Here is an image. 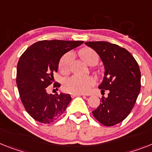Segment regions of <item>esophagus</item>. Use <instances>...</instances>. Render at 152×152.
I'll return each instance as SVG.
<instances>
[{
	"mask_svg": "<svg viewBox=\"0 0 152 152\" xmlns=\"http://www.w3.org/2000/svg\"><path fill=\"white\" fill-rule=\"evenodd\" d=\"M85 96L84 94H72V96L74 97V96Z\"/></svg>",
	"mask_w": 152,
	"mask_h": 152,
	"instance_id": "esophagus-1",
	"label": "esophagus"
}]
</instances>
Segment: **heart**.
<instances>
[{
  "instance_id": "b5f03b06",
  "label": "heart",
  "mask_w": 152,
  "mask_h": 152,
  "mask_svg": "<svg viewBox=\"0 0 152 152\" xmlns=\"http://www.w3.org/2000/svg\"><path fill=\"white\" fill-rule=\"evenodd\" d=\"M80 56L86 64L92 66L93 63H97L99 60V56L96 51L90 48H84L80 51ZM72 56L69 53L62 56L58 62V69L60 72L64 75L69 72L70 62ZM94 84V80L92 76H72V77L66 80L64 87L66 91L71 94H83L90 91L93 85Z\"/></svg>"
}]
</instances>
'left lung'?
I'll return each mask as SVG.
<instances>
[{"label": "left lung", "mask_w": 152, "mask_h": 152, "mask_svg": "<svg viewBox=\"0 0 152 152\" xmlns=\"http://www.w3.org/2000/svg\"><path fill=\"white\" fill-rule=\"evenodd\" d=\"M104 66V76L99 86L108 90L93 115L103 125L110 127L123 121L131 113L141 90V72L137 61L127 49L107 42H87Z\"/></svg>", "instance_id": "1"}]
</instances>
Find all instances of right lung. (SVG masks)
<instances>
[{
  "instance_id": "add662e5",
  "label": "right lung",
  "mask_w": 152,
  "mask_h": 152,
  "mask_svg": "<svg viewBox=\"0 0 152 152\" xmlns=\"http://www.w3.org/2000/svg\"><path fill=\"white\" fill-rule=\"evenodd\" d=\"M83 43V41H40L21 55L16 83L23 105L33 119L50 124L65 112L72 100L69 94H48L47 87L53 82V74L57 72L62 56ZM59 86V83L54 85Z\"/></svg>"
}]
</instances>
